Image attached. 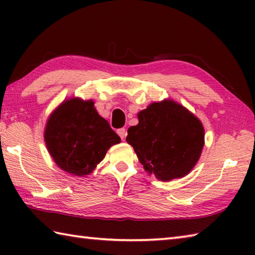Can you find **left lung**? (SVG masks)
Returning <instances> with one entry per match:
<instances>
[{
	"instance_id": "left-lung-1",
	"label": "left lung",
	"mask_w": 255,
	"mask_h": 255,
	"mask_svg": "<svg viewBox=\"0 0 255 255\" xmlns=\"http://www.w3.org/2000/svg\"><path fill=\"white\" fill-rule=\"evenodd\" d=\"M44 137L54 162L77 176L92 173L108 149L122 141L94 102L79 98L63 102L49 116Z\"/></svg>"
}]
</instances>
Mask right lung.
<instances>
[{"label": "right lung", "instance_id": "right-lung-1", "mask_svg": "<svg viewBox=\"0 0 255 255\" xmlns=\"http://www.w3.org/2000/svg\"><path fill=\"white\" fill-rule=\"evenodd\" d=\"M139 162L158 180L182 178L199 159L204 127L195 115L171 100L154 102L138 114L126 138Z\"/></svg>", "mask_w": 255, "mask_h": 255}]
</instances>
